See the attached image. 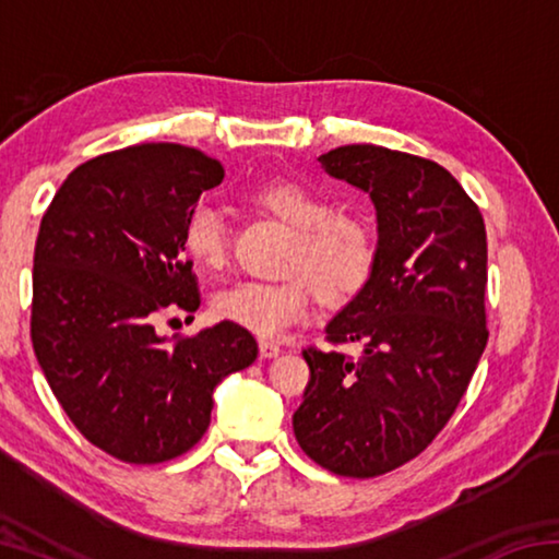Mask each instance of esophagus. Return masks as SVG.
<instances>
[{"label": "esophagus", "mask_w": 559, "mask_h": 559, "mask_svg": "<svg viewBox=\"0 0 559 559\" xmlns=\"http://www.w3.org/2000/svg\"><path fill=\"white\" fill-rule=\"evenodd\" d=\"M259 349H261V357L273 359L281 355V347L276 343H271V340H259Z\"/></svg>", "instance_id": "obj_1"}]
</instances>
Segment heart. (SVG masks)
<instances>
[{
    "instance_id": "b5f03b06",
    "label": "heart",
    "mask_w": 559,
    "mask_h": 559,
    "mask_svg": "<svg viewBox=\"0 0 559 559\" xmlns=\"http://www.w3.org/2000/svg\"><path fill=\"white\" fill-rule=\"evenodd\" d=\"M253 210L293 229L281 283L239 281L214 293L212 313L259 337H276L308 316L313 293L325 306H345L372 278L377 243L367 226L335 214L330 197L300 179H273L241 194ZM229 231L219 210L200 202L187 214L182 249L200 269H219L226 259Z\"/></svg>"
}]
</instances>
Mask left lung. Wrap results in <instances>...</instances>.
Masks as SVG:
<instances>
[{
	"label": "left lung",
	"instance_id": "obj_1",
	"mask_svg": "<svg viewBox=\"0 0 559 559\" xmlns=\"http://www.w3.org/2000/svg\"><path fill=\"white\" fill-rule=\"evenodd\" d=\"M318 163L370 194L372 278L325 325L362 345L353 362L308 347L310 382L293 414L308 459L347 478L394 471L456 412L488 343L486 226L449 169L380 145H343Z\"/></svg>",
	"mask_w": 559,
	"mask_h": 559
}]
</instances>
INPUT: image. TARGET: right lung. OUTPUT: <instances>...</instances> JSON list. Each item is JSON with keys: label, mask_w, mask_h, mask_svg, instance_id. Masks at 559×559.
<instances>
[{"label": "right lung", "mask_w": 559, "mask_h": 559, "mask_svg": "<svg viewBox=\"0 0 559 559\" xmlns=\"http://www.w3.org/2000/svg\"><path fill=\"white\" fill-rule=\"evenodd\" d=\"M224 167L194 147L132 145L66 177L34 249L32 343L51 392L93 447L126 463L177 459L204 437L212 394L249 367V330L157 335L165 308L194 313L182 226Z\"/></svg>", "instance_id": "right-lung-1"}]
</instances>
